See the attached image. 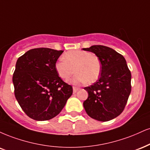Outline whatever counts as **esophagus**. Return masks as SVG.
Segmentation results:
<instances>
[{"instance_id":"obj_1","label":"esophagus","mask_w":150,"mask_h":150,"mask_svg":"<svg viewBox=\"0 0 150 150\" xmlns=\"http://www.w3.org/2000/svg\"><path fill=\"white\" fill-rule=\"evenodd\" d=\"M73 92L74 93H76L77 91L79 90V88L77 87V86H73Z\"/></svg>"}]
</instances>
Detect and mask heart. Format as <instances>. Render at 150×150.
<instances>
[{"label": "heart", "instance_id": "obj_1", "mask_svg": "<svg viewBox=\"0 0 150 150\" xmlns=\"http://www.w3.org/2000/svg\"><path fill=\"white\" fill-rule=\"evenodd\" d=\"M63 59L57 61L54 68L62 80H68L77 72L72 80L73 84L88 82L93 83L98 79L101 70V63L98 56L84 50H72L66 52Z\"/></svg>", "mask_w": 150, "mask_h": 150}]
</instances>
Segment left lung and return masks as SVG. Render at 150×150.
Segmentation results:
<instances>
[{"label":"left lung","instance_id":"1","mask_svg":"<svg viewBox=\"0 0 150 150\" xmlns=\"http://www.w3.org/2000/svg\"><path fill=\"white\" fill-rule=\"evenodd\" d=\"M83 50L98 56L101 63L98 80L84 87L89 96L83 103L90 117L108 122L123 112L131 91V74L124 57L103 45H93Z\"/></svg>","mask_w":150,"mask_h":150}]
</instances>
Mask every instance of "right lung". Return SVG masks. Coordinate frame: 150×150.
I'll return each instance as SVG.
<instances>
[{
    "instance_id": "obj_1",
    "label": "right lung",
    "mask_w": 150,
    "mask_h": 150,
    "mask_svg": "<svg viewBox=\"0 0 150 150\" xmlns=\"http://www.w3.org/2000/svg\"><path fill=\"white\" fill-rule=\"evenodd\" d=\"M63 52L35 48L17 59L12 77L14 95L23 111L34 120L54 118L73 93L72 86L61 80L55 70Z\"/></svg>"
}]
</instances>
